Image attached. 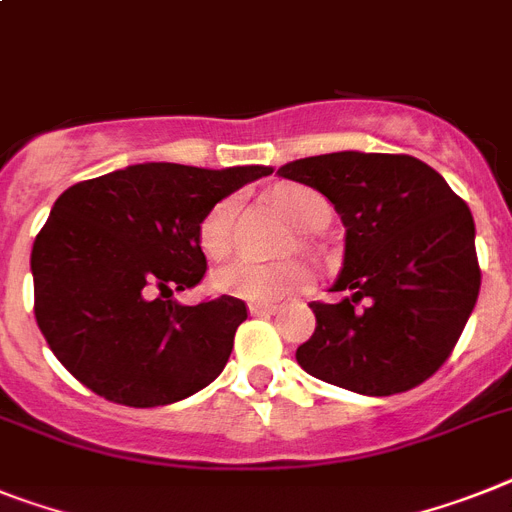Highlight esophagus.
Here are the masks:
<instances>
[{
	"label": "esophagus",
	"instance_id": "esophagus-1",
	"mask_svg": "<svg viewBox=\"0 0 512 512\" xmlns=\"http://www.w3.org/2000/svg\"><path fill=\"white\" fill-rule=\"evenodd\" d=\"M248 311H251L253 316L274 314V311H277V303H248Z\"/></svg>",
	"mask_w": 512,
	"mask_h": 512
}]
</instances>
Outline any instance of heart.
I'll return each mask as SVG.
<instances>
[{"label": "heart", "instance_id": "b5f03b06", "mask_svg": "<svg viewBox=\"0 0 512 512\" xmlns=\"http://www.w3.org/2000/svg\"><path fill=\"white\" fill-rule=\"evenodd\" d=\"M285 217L301 230H319L329 222V204L308 188H280L274 193ZM232 214L235 201L225 198L206 211L198 225V246L209 259H225L232 246ZM219 293L253 303H277L311 285V269L298 261L266 264L256 259H238L222 266L211 277Z\"/></svg>", "mask_w": 512, "mask_h": 512}]
</instances>
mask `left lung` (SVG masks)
Segmentation results:
<instances>
[{"label":"left lung","mask_w":512,"mask_h":512,"mask_svg":"<svg viewBox=\"0 0 512 512\" xmlns=\"http://www.w3.org/2000/svg\"><path fill=\"white\" fill-rule=\"evenodd\" d=\"M277 175L319 190L345 225L332 285L345 298L311 303L316 329L295 350L301 369L371 398L432 377L479 298L466 201L408 154L337 151L287 162Z\"/></svg>","instance_id":"left-lung-1"}]
</instances>
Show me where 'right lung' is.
I'll list each match as a JSON object with an SVG mask.
<instances>
[{
  "label": "right lung",
  "mask_w": 512,
  "mask_h": 512,
  "mask_svg": "<svg viewBox=\"0 0 512 512\" xmlns=\"http://www.w3.org/2000/svg\"><path fill=\"white\" fill-rule=\"evenodd\" d=\"M272 167L204 170L149 162L83 180L54 201L31 251L33 311L59 363L88 390L154 408L222 374L246 303L172 301L201 282L198 225Z\"/></svg>",
  "instance_id": "add662e5"
}]
</instances>
